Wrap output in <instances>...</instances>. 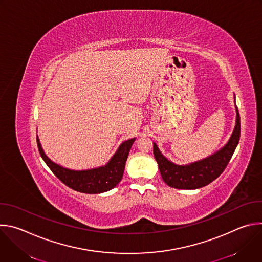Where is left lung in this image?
Masks as SVG:
<instances>
[{"label":"left lung","instance_id":"1","mask_svg":"<svg viewBox=\"0 0 262 262\" xmlns=\"http://www.w3.org/2000/svg\"><path fill=\"white\" fill-rule=\"evenodd\" d=\"M235 100V99H234ZM241 137V119L236 107V123L227 144L212 156L192 163L179 166L168 161L156 143H154V156L159 165L163 180L174 189L194 190L205 186L216 179L230 162Z\"/></svg>","mask_w":262,"mask_h":262}]
</instances>
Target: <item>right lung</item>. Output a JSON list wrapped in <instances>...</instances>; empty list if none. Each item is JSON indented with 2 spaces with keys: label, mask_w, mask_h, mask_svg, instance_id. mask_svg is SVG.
Segmentation results:
<instances>
[{
  "label": "right lung",
  "mask_w": 262,
  "mask_h": 262,
  "mask_svg": "<svg viewBox=\"0 0 262 262\" xmlns=\"http://www.w3.org/2000/svg\"><path fill=\"white\" fill-rule=\"evenodd\" d=\"M135 140L136 138L123 142L106 165L82 171L63 168L51 161L45 154L38 137H37V146H38L39 154L48 167L64 184L77 192L100 194L115 188L122 179L125 163Z\"/></svg>",
  "instance_id": "1"
}]
</instances>
